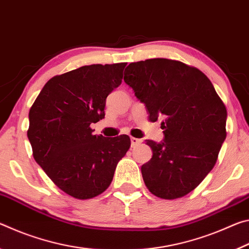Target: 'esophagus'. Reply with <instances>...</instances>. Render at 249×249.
I'll return each mask as SVG.
<instances>
[{
    "mask_svg": "<svg viewBox=\"0 0 249 249\" xmlns=\"http://www.w3.org/2000/svg\"><path fill=\"white\" fill-rule=\"evenodd\" d=\"M141 142H142V141L138 140V138H135V137L130 138V144H132V147H135V146L140 145Z\"/></svg>",
    "mask_w": 249,
    "mask_h": 249,
    "instance_id": "34e87169",
    "label": "esophagus"
}]
</instances>
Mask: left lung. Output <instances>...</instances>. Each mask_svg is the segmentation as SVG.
Segmentation results:
<instances>
[{"label":"left lung","mask_w":249,"mask_h":249,"mask_svg":"<svg viewBox=\"0 0 249 249\" xmlns=\"http://www.w3.org/2000/svg\"><path fill=\"white\" fill-rule=\"evenodd\" d=\"M124 81L151 122L165 119L163 141H146L153 150L142 166L146 187L161 199L188 195L213 169L226 138L224 103L203 72L170 59L132 62Z\"/></svg>","instance_id":"8db88e82"}]
</instances>
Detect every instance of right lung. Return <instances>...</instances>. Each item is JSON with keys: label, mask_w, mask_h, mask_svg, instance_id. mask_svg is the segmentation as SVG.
Here are the masks:
<instances>
[{"label": "right lung", "mask_w": 249, "mask_h": 249, "mask_svg": "<svg viewBox=\"0 0 249 249\" xmlns=\"http://www.w3.org/2000/svg\"><path fill=\"white\" fill-rule=\"evenodd\" d=\"M126 64L83 66L45 84L29 109L27 137L36 162L53 182L75 199L101 195L129 149L127 135H93L104 119L105 100L120 86Z\"/></svg>", "instance_id": "add662e5"}]
</instances>
